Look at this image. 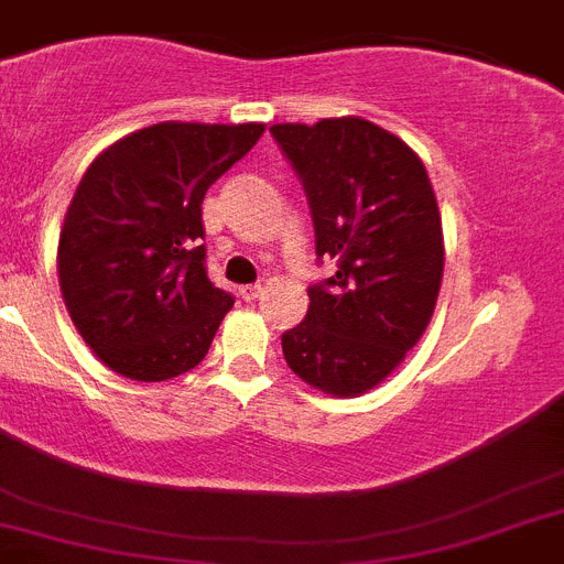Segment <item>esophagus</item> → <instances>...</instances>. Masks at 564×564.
<instances>
[{
	"instance_id": "esophagus-1",
	"label": "esophagus",
	"mask_w": 564,
	"mask_h": 564,
	"mask_svg": "<svg viewBox=\"0 0 564 564\" xmlns=\"http://www.w3.org/2000/svg\"><path fill=\"white\" fill-rule=\"evenodd\" d=\"M262 293V285H242L240 288V296L246 299V302H254L257 296H260Z\"/></svg>"
}]
</instances>
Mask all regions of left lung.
<instances>
[{
  "instance_id": "1",
  "label": "left lung",
  "mask_w": 564,
  "mask_h": 564,
  "mask_svg": "<svg viewBox=\"0 0 564 564\" xmlns=\"http://www.w3.org/2000/svg\"><path fill=\"white\" fill-rule=\"evenodd\" d=\"M307 193L316 254L335 276L282 335L293 375L333 397L380 386L416 346L436 307L444 235L422 159L360 117L271 126Z\"/></svg>"
}]
</instances>
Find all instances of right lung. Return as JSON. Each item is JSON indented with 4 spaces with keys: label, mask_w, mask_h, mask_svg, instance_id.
<instances>
[{
    "label": "right lung",
    "mask_w": 564,
    "mask_h": 564,
    "mask_svg": "<svg viewBox=\"0 0 564 564\" xmlns=\"http://www.w3.org/2000/svg\"><path fill=\"white\" fill-rule=\"evenodd\" d=\"M262 122H156L89 164L58 240L64 304L111 371L162 383L195 369L235 299L206 276L200 204Z\"/></svg>",
    "instance_id": "1"
}]
</instances>
